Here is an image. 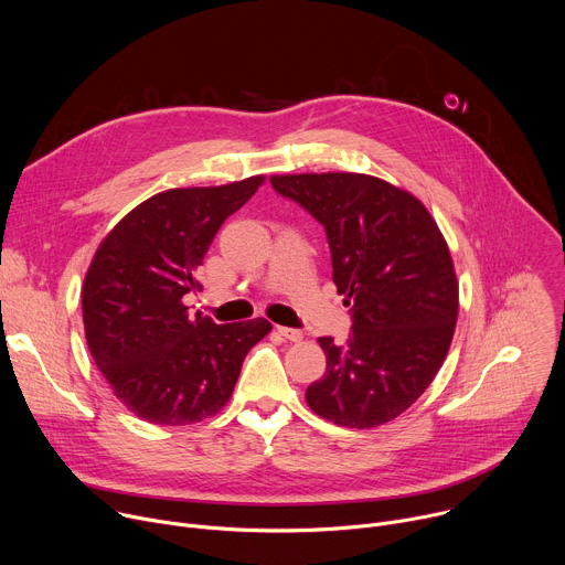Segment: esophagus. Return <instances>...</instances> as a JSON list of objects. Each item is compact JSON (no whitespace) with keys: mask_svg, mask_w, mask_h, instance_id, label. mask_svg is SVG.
Instances as JSON below:
<instances>
[{"mask_svg":"<svg viewBox=\"0 0 565 565\" xmlns=\"http://www.w3.org/2000/svg\"><path fill=\"white\" fill-rule=\"evenodd\" d=\"M277 333L290 342H301V338H303V333L299 329H288V327H277Z\"/></svg>","mask_w":565,"mask_h":565,"instance_id":"1","label":"esophagus"}]
</instances>
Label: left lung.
Here are the masks:
<instances>
[{"mask_svg": "<svg viewBox=\"0 0 565 565\" xmlns=\"http://www.w3.org/2000/svg\"><path fill=\"white\" fill-rule=\"evenodd\" d=\"M273 188L327 230L333 281L353 303V333L319 338L327 373L306 388L308 407L349 429L405 414L440 371L458 317V281L429 210L377 177L277 174Z\"/></svg>", "mask_w": 565, "mask_h": 565, "instance_id": "left-lung-1", "label": "left lung"}]
</instances>
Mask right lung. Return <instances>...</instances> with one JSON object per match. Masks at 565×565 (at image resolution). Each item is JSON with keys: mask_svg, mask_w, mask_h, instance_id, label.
<instances>
[{"mask_svg": "<svg viewBox=\"0 0 565 565\" xmlns=\"http://www.w3.org/2000/svg\"><path fill=\"white\" fill-rule=\"evenodd\" d=\"M264 181L153 194L98 246L83 284L85 335L114 395L140 420L181 427L216 416L248 351L270 333L264 317L214 324L183 301L201 290L196 273L223 221Z\"/></svg>", "mask_w": 565, "mask_h": 565, "instance_id": "obj_1", "label": "right lung"}]
</instances>
